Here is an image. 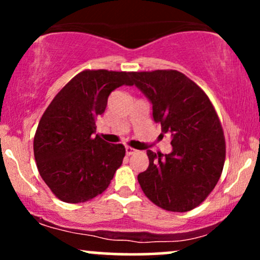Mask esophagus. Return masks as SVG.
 I'll return each instance as SVG.
<instances>
[{
    "mask_svg": "<svg viewBox=\"0 0 260 260\" xmlns=\"http://www.w3.org/2000/svg\"><path fill=\"white\" fill-rule=\"evenodd\" d=\"M136 153H137V150L134 148L126 147V154L127 155H133V154H136Z\"/></svg>",
    "mask_w": 260,
    "mask_h": 260,
    "instance_id": "34e87169",
    "label": "esophagus"
}]
</instances>
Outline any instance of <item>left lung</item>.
<instances>
[{"label": "left lung", "instance_id": "left-lung-1", "mask_svg": "<svg viewBox=\"0 0 260 260\" xmlns=\"http://www.w3.org/2000/svg\"><path fill=\"white\" fill-rule=\"evenodd\" d=\"M133 84L153 104V117L172 136L170 154L148 150L149 166L138 175L144 194L168 211H189L210 194L221 176L226 144L208 95L174 70L132 72Z\"/></svg>", "mask_w": 260, "mask_h": 260}]
</instances>
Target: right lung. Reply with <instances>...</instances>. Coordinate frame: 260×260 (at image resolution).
<instances>
[{"instance_id": "add662e5", "label": "right lung", "mask_w": 260, "mask_h": 260, "mask_svg": "<svg viewBox=\"0 0 260 260\" xmlns=\"http://www.w3.org/2000/svg\"><path fill=\"white\" fill-rule=\"evenodd\" d=\"M132 72L85 70L53 98L34 137V156L47 187L66 203H84L109 187L126 149L96 132L111 91L133 85Z\"/></svg>"}]
</instances>
